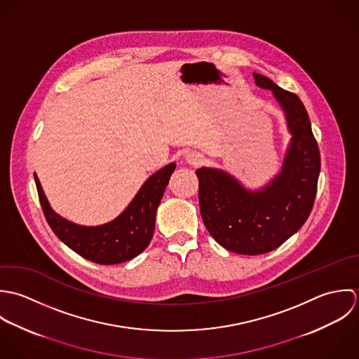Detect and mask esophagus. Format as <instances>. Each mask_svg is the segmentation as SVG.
I'll use <instances>...</instances> for the list:
<instances>
[{"mask_svg":"<svg viewBox=\"0 0 359 359\" xmlns=\"http://www.w3.org/2000/svg\"><path fill=\"white\" fill-rule=\"evenodd\" d=\"M186 159H187V162L191 163V165H200V163H203L204 156H203L200 152L193 151V152H189V154L186 155Z\"/></svg>","mask_w":359,"mask_h":359,"instance_id":"1","label":"esophagus"}]
</instances>
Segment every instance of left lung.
Wrapping results in <instances>:
<instances>
[{
	"label": "left lung",
	"mask_w": 359,
	"mask_h": 359,
	"mask_svg": "<svg viewBox=\"0 0 359 359\" xmlns=\"http://www.w3.org/2000/svg\"><path fill=\"white\" fill-rule=\"evenodd\" d=\"M255 84L272 90L286 115L291 142L282 172L264 189L251 191L227 172L201 168L200 211L210 234L226 250L259 255L280 247L298 231L312 211L320 172L319 147L301 100L254 73Z\"/></svg>",
	"instance_id": "left-lung-1"
}]
</instances>
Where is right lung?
<instances>
[{"mask_svg": "<svg viewBox=\"0 0 359 359\" xmlns=\"http://www.w3.org/2000/svg\"><path fill=\"white\" fill-rule=\"evenodd\" d=\"M175 168L176 163L172 162L155 172L128 208L101 226L76 224L55 214L36 173L34 182L44 216L57 237L80 257L95 264L112 265L137 257L149 244L155 229V214Z\"/></svg>", "mask_w": 359, "mask_h": 359, "instance_id": "1", "label": "right lung"}]
</instances>
